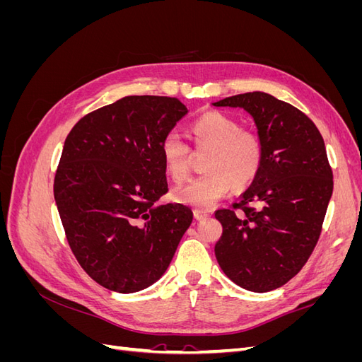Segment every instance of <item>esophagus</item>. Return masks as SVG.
Instances as JSON below:
<instances>
[{"label": "esophagus", "instance_id": "1", "mask_svg": "<svg viewBox=\"0 0 362 362\" xmlns=\"http://www.w3.org/2000/svg\"><path fill=\"white\" fill-rule=\"evenodd\" d=\"M193 216H194L196 221H205L206 217H210V213L199 210V208H196V210H193Z\"/></svg>", "mask_w": 362, "mask_h": 362}]
</instances>
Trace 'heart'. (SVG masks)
<instances>
[{
  "instance_id": "obj_1",
  "label": "heart",
  "mask_w": 362,
  "mask_h": 362,
  "mask_svg": "<svg viewBox=\"0 0 362 362\" xmlns=\"http://www.w3.org/2000/svg\"><path fill=\"white\" fill-rule=\"evenodd\" d=\"M196 151H206L205 173L177 185L172 190L175 202L208 210L228 194L234 185L245 189L259 170L262 146L258 136L243 129L237 119L208 112L192 125ZM161 158L168 173L175 181H182L190 170V148L177 131L163 137Z\"/></svg>"
}]
</instances>
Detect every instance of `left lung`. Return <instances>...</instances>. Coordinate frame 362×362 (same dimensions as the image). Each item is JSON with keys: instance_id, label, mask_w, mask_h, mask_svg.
<instances>
[{"instance_id": "left-lung-1", "label": "left lung", "mask_w": 362, "mask_h": 362, "mask_svg": "<svg viewBox=\"0 0 362 362\" xmlns=\"http://www.w3.org/2000/svg\"><path fill=\"white\" fill-rule=\"evenodd\" d=\"M238 107L255 120L262 161L249 189L217 210L223 226L214 246L218 266L238 287L266 293L287 284L308 261L332 196V170L313 120L264 92L213 103Z\"/></svg>"}]
</instances>
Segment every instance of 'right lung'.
I'll list each match as a JSON object with an SVG mask.
<instances>
[{
    "instance_id": "obj_1",
    "label": "right lung",
    "mask_w": 362,
    "mask_h": 362,
    "mask_svg": "<svg viewBox=\"0 0 362 362\" xmlns=\"http://www.w3.org/2000/svg\"><path fill=\"white\" fill-rule=\"evenodd\" d=\"M187 112L177 98L125 96L64 140L54 199L76 261L108 290L158 281L193 221L189 206L156 204L168 193L161 140Z\"/></svg>"
}]
</instances>
